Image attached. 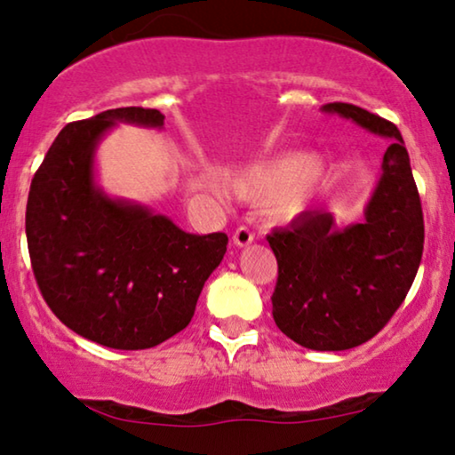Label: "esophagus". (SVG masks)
Instances as JSON below:
<instances>
[{"instance_id":"1","label":"esophagus","mask_w":455,"mask_h":455,"mask_svg":"<svg viewBox=\"0 0 455 455\" xmlns=\"http://www.w3.org/2000/svg\"><path fill=\"white\" fill-rule=\"evenodd\" d=\"M232 240H234V244L240 246V248H242V246H248V244H251V242L254 240V232H252V229H248L246 226H240V228L234 232Z\"/></svg>"}]
</instances>
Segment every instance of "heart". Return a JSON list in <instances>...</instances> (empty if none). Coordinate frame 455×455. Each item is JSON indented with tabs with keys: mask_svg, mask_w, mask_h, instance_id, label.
<instances>
[{
	"mask_svg": "<svg viewBox=\"0 0 455 455\" xmlns=\"http://www.w3.org/2000/svg\"><path fill=\"white\" fill-rule=\"evenodd\" d=\"M319 176L310 155L290 153L246 167L234 178L232 188L246 201H269L277 217H294L308 204Z\"/></svg>",
	"mask_w": 455,
	"mask_h": 455,
	"instance_id": "heart-1",
	"label": "heart"
}]
</instances>
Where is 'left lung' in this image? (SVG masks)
<instances>
[{"label": "left lung", "mask_w": 455, "mask_h": 455, "mask_svg": "<svg viewBox=\"0 0 455 455\" xmlns=\"http://www.w3.org/2000/svg\"><path fill=\"white\" fill-rule=\"evenodd\" d=\"M323 109L391 140L363 223L338 229L327 211H304L267 235L277 259L275 325L304 347L338 352L375 338L402 307L422 259L425 220L395 124L352 103Z\"/></svg>", "instance_id": "8db88e82"}]
</instances>
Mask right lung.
Wrapping results in <instances>:
<instances>
[{
	"mask_svg": "<svg viewBox=\"0 0 455 455\" xmlns=\"http://www.w3.org/2000/svg\"><path fill=\"white\" fill-rule=\"evenodd\" d=\"M164 120L157 109L117 108L68 124L30 182L27 242L43 300L74 333L116 350H147L182 331L228 251L223 232L186 234L95 186V147L116 122Z\"/></svg>",
	"mask_w": 455,
	"mask_h": 455,
	"instance_id": "obj_1",
	"label": "right lung"
}]
</instances>
